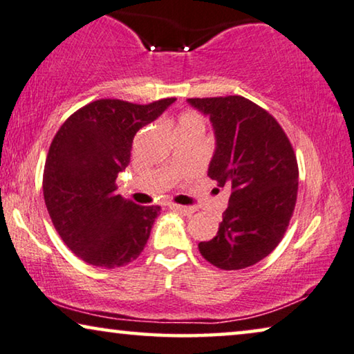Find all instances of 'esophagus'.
Listing matches in <instances>:
<instances>
[{
  "label": "esophagus",
  "instance_id": "1",
  "mask_svg": "<svg viewBox=\"0 0 354 354\" xmlns=\"http://www.w3.org/2000/svg\"><path fill=\"white\" fill-rule=\"evenodd\" d=\"M172 211L176 212H180L183 215H192L194 212V207H189V206H178V204H172L171 206Z\"/></svg>",
  "mask_w": 354,
  "mask_h": 354
}]
</instances>
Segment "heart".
Masks as SVG:
<instances>
[{"label": "heart", "instance_id": "b5f03b06", "mask_svg": "<svg viewBox=\"0 0 354 354\" xmlns=\"http://www.w3.org/2000/svg\"><path fill=\"white\" fill-rule=\"evenodd\" d=\"M206 127L204 118L196 113V111H185L178 116V124L177 131H203Z\"/></svg>", "mask_w": 354, "mask_h": 354}]
</instances>
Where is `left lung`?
<instances>
[{
	"mask_svg": "<svg viewBox=\"0 0 354 354\" xmlns=\"http://www.w3.org/2000/svg\"><path fill=\"white\" fill-rule=\"evenodd\" d=\"M212 122L207 176L232 194L218 232L199 252L220 270H243L274 250L294 212L299 167L283 127L241 95L188 99Z\"/></svg>",
	"mask_w": 354,
	"mask_h": 354,
	"instance_id": "1",
	"label": "left lung"
}]
</instances>
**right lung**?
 <instances>
[{
    "instance_id": "right-lung-1",
    "label": "right lung",
    "mask_w": 354,
    "mask_h": 354,
    "mask_svg": "<svg viewBox=\"0 0 354 354\" xmlns=\"http://www.w3.org/2000/svg\"><path fill=\"white\" fill-rule=\"evenodd\" d=\"M174 102L95 100L75 111L55 134L44 165V203L60 238L86 263L118 268L145 248L160 207L124 199L115 182L129 165L137 131Z\"/></svg>"
}]
</instances>
